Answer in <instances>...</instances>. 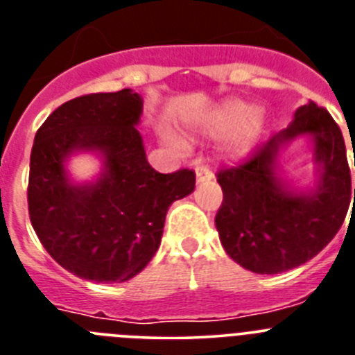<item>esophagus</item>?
Wrapping results in <instances>:
<instances>
[{"label":"esophagus","mask_w":355,"mask_h":355,"mask_svg":"<svg viewBox=\"0 0 355 355\" xmlns=\"http://www.w3.org/2000/svg\"><path fill=\"white\" fill-rule=\"evenodd\" d=\"M197 183H202V181H209L213 178V172L211 168L206 167V165H202V167H197Z\"/></svg>","instance_id":"1"}]
</instances>
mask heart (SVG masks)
Segmentation results:
<instances>
[{
    "instance_id": "b5f03b06",
    "label": "heart",
    "mask_w": 355,
    "mask_h": 355,
    "mask_svg": "<svg viewBox=\"0 0 355 355\" xmlns=\"http://www.w3.org/2000/svg\"><path fill=\"white\" fill-rule=\"evenodd\" d=\"M265 130V114L259 108H249L243 101H225L206 115L199 124V131L211 139H220L233 133L227 153L231 158H245L252 150ZM172 146L184 147L183 140L172 137Z\"/></svg>"
}]
</instances>
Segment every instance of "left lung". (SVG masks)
Returning <instances> with one entry per match:
<instances>
[{"instance_id": "obj_1", "label": "left lung", "mask_w": 355, "mask_h": 355, "mask_svg": "<svg viewBox=\"0 0 355 355\" xmlns=\"http://www.w3.org/2000/svg\"><path fill=\"white\" fill-rule=\"evenodd\" d=\"M300 134L312 137L319 168L309 193L293 191L277 174L278 150ZM216 181L224 192L215 216L222 247L254 274H281L315 258L340 231L352 196L340 126L313 101L247 162L218 172Z\"/></svg>"}]
</instances>
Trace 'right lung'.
<instances>
[{
    "label": "right lung",
    "instance_id": "obj_1",
    "mask_svg": "<svg viewBox=\"0 0 355 355\" xmlns=\"http://www.w3.org/2000/svg\"><path fill=\"white\" fill-rule=\"evenodd\" d=\"M142 97L131 89L89 94L53 112L33 140L28 211L49 256L76 277L124 283L144 270L162 241L168 206L190 196L196 172L159 174L137 130ZM99 152L92 184L68 180L64 162Z\"/></svg>",
    "mask_w": 355,
    "mask_h": 355
}]
</instances>
